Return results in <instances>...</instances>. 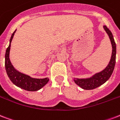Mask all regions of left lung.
Segmentation results:
<instances>
[{"label":"left lung","mask_w":120,"mask_h":120,"mask_svg":"<svg viewBox=\"0 0 120 120\" xmlns=\"http://www.w3.org/2000/svg\"><path fill=\"white\" fill-rule=\"evenodd\" d=\"M104 30L108 34L112 45V53L110 61L106 68L99 72L96 73L93 76L86 79L74 78V81L77 85L81 88L86 90H91L98 87L103 84H105L111 77L115 68L116 63V46L113 38L112 33L108 28L104 26Z\"/></svg>","instance_id":"1"}]
</instances>
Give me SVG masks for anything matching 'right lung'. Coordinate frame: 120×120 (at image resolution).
<instances>
[{
    "instance_id": "add662e5",
    "label": "right lung",
    "mask_w": 120,
    "mask_h": 120,
    "mask_svg": "<svg viewBox=\"0 0 120 120\" xmlns=\"http://www.w3.org/2000/svg\"><path fill=\"white\" fill-rule=\"evenodd\" d=\"M15 31L16 30H15V31L12 34L9 41V45L5 52V67L7 74L11 82L16 86L28 91H37L48 83L49 79L48 77L44 79L32 78L29 75L22 74L14 68L10 61L9 53L11 49V43Z\"/></svg>"
}]
</instances>
